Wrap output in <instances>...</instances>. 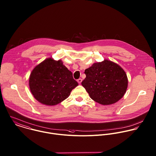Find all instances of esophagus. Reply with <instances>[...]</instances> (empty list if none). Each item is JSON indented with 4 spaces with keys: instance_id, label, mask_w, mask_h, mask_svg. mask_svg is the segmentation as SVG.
Segmentation results:
<instances>
[{
    "instance_id": "34e87169",
    "label": "esophagus",
    "mask_w": 156,
    "mask_h": 156,
    "mask_svg": "<svg viewBox=\"0 0 156 156\" xmlns=\"http://www.w3.org/2000/svg\"><path fill=\"white\" fill-rule=\"evenodd\" d=\"M77 81H78V83L79 84H81V82H82V79H81V78H79V79L77 80Z\"/></svg>"
}]
</instances>
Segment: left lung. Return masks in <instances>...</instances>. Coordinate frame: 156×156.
Instances as JSON below:
<instances>
[{"instance_id": "1", "label": "left lung", "mask_w": 156, "mask_h": 156, "mask_svg": "<svg viewBox=\"0 0 156 156\" xmlns=\"http://www.w3.org/2000/svg\"><path fill=\"white\" fill-rule=\"evenodd\" d=\"M81 84L90 97L102 105H110L121 99L126 92L128 78L123 69L115 62L105 60L85 70Z\"/></svg>"}]
</instances>
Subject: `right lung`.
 Listing matches in <instances>:
<instances>
[{"label":"right lung","instance_id":"right-lung-1","mask_svg":"<svg viewBox=\"0 0 156 156\" xmlns=\"http://www.w3.org/2000/svg\"><path fill=\"white\" fill-rule=\"evenodd\" d=\"M29 85L32 94L38 102L55 105L67 98L78 83L62 60L49 58L32 70Z\"/></svg>","mask_w":156,"mask_h":156}]
</instances>
